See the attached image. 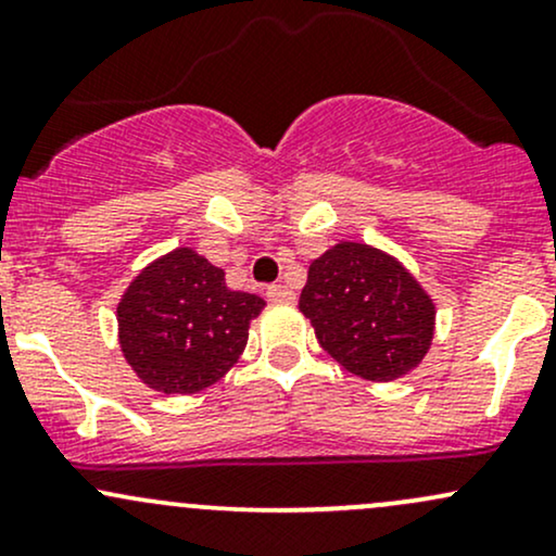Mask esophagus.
Masks as SVG:
<instances>
[{
	"instance_id": "obj_1",
	"label": "esophagus",
	"mask_w": 556,
	"mask_h": 556,
	"mask_svg": "<svg viewBox=\"0 0 556 556\" xmlns=\"http://www.w3.org/2000/svg\"><path fill=\"white\" fill-rule=\"evenodd\" d=\"M266 295H269L271 303H292V300H295V292L287 285H271L269 290H266Z\"/></svg>"
}]
</instances>
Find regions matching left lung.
<instances>
[{
	"instance_id": "obj_1",
	"label": "left lung",
	"mask_w": 556,
	"mask_h": 556,
	"mask_svg": "<svg viewBox=\"0 0 556 556\" xmlns=\"http://www.w3.org/2000/svg\"><path fill=\"white\" fill-rule=\"evenodd\" d=\"M300 314L340 366L368 381H394L420 366L437 305L397 258L340 240L308 266Z\"/></svg>"
}]
</instances>
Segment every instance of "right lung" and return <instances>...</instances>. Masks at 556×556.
Returning a JSON list of instances; mask_svg holds the SVG:
<instances>
[{
    "label": "right lung",
    "mask_w": 556,
    "mask_h": 556,
    "mask_svg": "<svg viewBox=\"0 0 556 556\" xmlns=\"http://www.w3.org/2000/svg\"><path fill=\"white\" fill-rule=\"evenodd\" d=\"M264 305L253 292L229 290L225 271L193 248H175L140 269L119 298V348L146 387L195 394L238 363Z\"/></svg>",
    "instance_id": "add662e5"
}]
</instances>
